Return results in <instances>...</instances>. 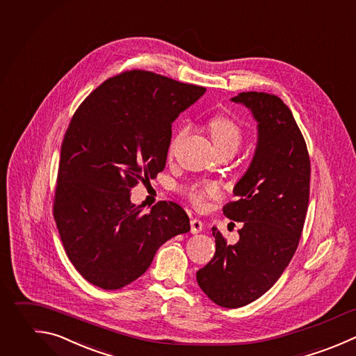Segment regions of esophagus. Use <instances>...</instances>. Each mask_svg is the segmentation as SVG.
<instances>
[{
    "mask_svg": "<svg viewBox=\"0 0 356 356\" xmlns=\"http://www.w3.org/2000/svg\"><path fill=\"white\" fill-rule=\"evenodd\" d=\"M203 229V222L199 218H191V232L197 234Z\"/></svg>",
    "mask_w": 356,
    "mask_h": 356,
    "instance_id": "esophagus-1",
    "label": "esophagus"
}]
</instances>
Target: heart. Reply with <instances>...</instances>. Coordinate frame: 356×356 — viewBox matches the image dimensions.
I'll return each instance as SVG.
<instances>
[{"instance_id": "obj_1", "label": "heart", "mask_w": 356, "mask_h": 356, "mask_svg": "<svg viewBox=\"0 0 356 356\" xmlns=\"http://www.w3.org/2000/svg\"><path fill=\"white\" fill-rule=\"evenodd\" d=\"M209 128L214 146L220 153L229 152L235 154L239 150L243 142V131L238 122H235L229 117L217 115L210 120ZM188 131L189 128L184 127L175 134V136L170 142L168 154H172L175 145L188 134ZM185 196L196 209H204L209 199H216L220 196V188L211 181L197 182L185 188Z\"/></svg>"}]
</instances>
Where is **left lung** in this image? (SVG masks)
<instances>
[{
	"mask_svg": "<svg viewBox=\"0 0 356 356\" xmlns=\"http://www.w3.org/2000/svg\"><path fill=\"white\" fill-rule=\"evenodd\" d=\"M246 106L257 124L253 160L222 207L242 222L228 245L213 227L216 253L196 273L202 291L218 306L235 309L266 293L289 264L302 235L310 188V159L303 135L284 102L264 92L231 99Z\"/></svg>",
	"mask_w": 356,
	"mask_h": 356,
	"instance_id": "8db88e82",
	"label": "left lung"
}]
</instances>
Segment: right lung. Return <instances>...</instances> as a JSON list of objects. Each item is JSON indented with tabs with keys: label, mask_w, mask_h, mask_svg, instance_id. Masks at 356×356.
<instances>
[{
	"label": "right lung",
	"mask_w": 356,
	"mask_h": 356,
	"mask_svg": "<svg viewBox=\"0 0 356 356\" xmlns=\"http://www.w3.org/2000/svg\"><path fill=\"white\" fill-rule=\"evenodd\" d=\"M204 88L132 70L104 81L75 111L61 145L54 220L71 263L90 284L120 289L157 249L191 229L185 210L131 203L138 184L165 167L171 127Z\"/></svg>",
	"instance_id": "obj_1"
}]
</instances>
